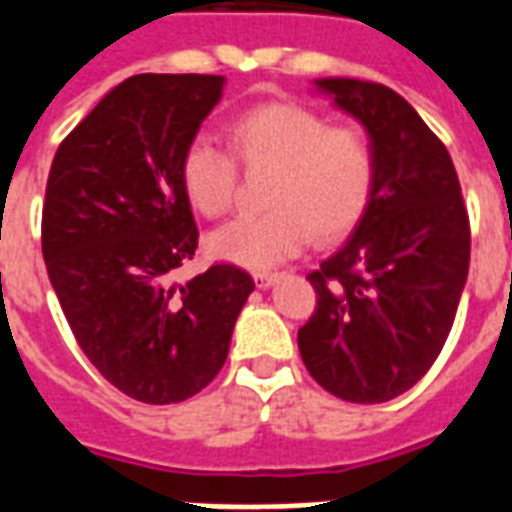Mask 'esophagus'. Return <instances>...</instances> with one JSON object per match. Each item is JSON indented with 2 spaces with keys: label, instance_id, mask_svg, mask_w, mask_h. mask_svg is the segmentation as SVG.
Here are the masks:
<instances>
[{
  "label": "esophagus",
  "instance_id": "obj_1",
  "mask_svg": "<svg viewBox=\"0 0 512 512\" xmlns=\"http://www.w3.org/2000/svg\"><path fill=\"white\" fill-rule=\"evenodd\" d=\"M252 279H255V284L260 289H268V287H273V284H276L281 276L279 273H252Z\"/></svg>",
  "mask_w": 512,
  "mask_h": 512
}]
</instances>
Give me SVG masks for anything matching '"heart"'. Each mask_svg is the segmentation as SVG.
I'll return each mask as SVG.
<instances>
[{"instance_id": "1", "label": "heart", "mask_w": 512, "mask_h": 512, "mask_svg": "<svg viewBox=\"0 0 512 512\" xmlns=\"http://www.w3.org/2000/svg\"><path fill=\"white\" fill-rule=\"evenodd\" d=\"M231 146L252 170H276L260 217H239L209 236L225 263L265 271L300 255L308 241L335 244L364 217L377 162L361 130L329 127L300 103H263L231 124ZM185 196L201 215L220 217L233 204L236 162L212 140H193L180 162Z\"/></svg>"}]
</instances>
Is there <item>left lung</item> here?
I'll return each mask as SVG.
<instances>
[{
    "label": "left lung",
    "instance_id": "1",
    "mask_svg": "<svg viewBox=\"0 0 512 512\" xmlns=\"http://www.w3.org/2000/svg\"><path fill=\"white\" fill-rule=\"evenodd\" d=\"M313 87L364 127L377 177L361 223L308 276L319 303L297 345L332 396L382 404L422 380L449 337L468 281V209L452 156L398 92L345 76Z\"/></svg>",
    "mask_w": 512,
    "mask_h": 512
}]
</instances>
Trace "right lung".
I'll return each instance as SVG.
<instances>
[{
	"label": "right lung",
	"mask_w": 512,
	"mask_h": 512,
	"mask_svg": "<svg viewBox=\"0 0 512 512\" xmlns=\"http://www.w3.org/2000/svg\"><path fill=\"white\" fill-rule=\"evenodd\" d=\"M225 76L138 74L116 84L52 159L42 255L79 348L114 388L177 404L223 369L255 281L212 265L185 284L199 231L180 162Z\"/></svg>",
	"instance_id": "obj_1"
}]
</instances>
